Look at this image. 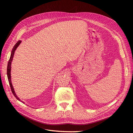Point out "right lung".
Here are the masks:
<instances>
[{"label": "right lung", "mask_w": 133, "mask_h": 133, "mask_svg": "<svg viewBox=\"0 0 133 133\" xmlns=\"http://www.w3.org/2000/svg\"><path fill=\"white\" fill-rule=\"evenodd\" d=\"M21 41H19L17 43H16L15 44V45L14 46L13 49H12V51L11 52V55H10V59L9 60V62H8V66H7V76H8V81H9V85H10V88H11V92H13V95H14L15 97L17 98L18 100H19V101H21V100H20V99L18 97V96H17V95H16L15 92L14 91V88H13V85H12V84H11V75H10V71H11V62L12 60H13V57H14V53H15V50L17 49V47L19 45V44L21 43ZM22 102V101H21ZM23 103H24L23 102Z\"/></svg>", "instance_id": "right-lung-1"}]
</instances>
